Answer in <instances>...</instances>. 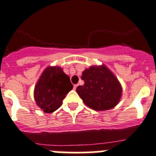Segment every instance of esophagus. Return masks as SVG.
<instances>
[{
  "label": "esophagus",
  "instance_id": "obj_1",
  "mask_svg": "<svg viewBox=\"0 0 156 156\" xmlns=\"http://www.w3.org/2000/svg\"><path fill=\"white\" fill-rule=\"evenodd\" d=\"M77 87H78V85H77V84L74 85V90H76V89H77Z\"/></svg>",
  "mask_w": 156,
  "mask_h": 156
}]
</instances>
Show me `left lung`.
I'll return each instance as SVG.
<instances>
[{
  "label": "left lung",
  "mask_w": 156,
  "mask_h": 156,
  "mask_svg": "<svg viewBox=\"0 0 156 156\" xmlns=\"http://www.w3.org/2000/svg\"><path fill=\"white\" fill-rule=\"evenodd\" d=\"M83 86L77 87L85 104L96 111L108 110L117 105L122 88L117 78L105 66H90L82 72Z\"/></svg>",
  "instance_id": "left-lung-1"
}]
</instances>
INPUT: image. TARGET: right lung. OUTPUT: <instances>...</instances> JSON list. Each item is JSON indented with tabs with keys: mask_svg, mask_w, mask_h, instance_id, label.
<instances>
[{
	"mask_svg": "<svg viewBox=\"0 0 156 156\" xmlns=\"http://www.w3.org/2000/svg\"><path fill=\"white\" fill-rule=\"evenodd\" d=\"M73 89L70 77L62 69L50 66L44 71L35 87L34 98L36 105L50 113L58 109L66 94Z\"/></svg>",
	"mask_w": 156,
	"mask_h": 156,
	"instance_id": "right-lung-1",
	"label": "right lung"
}]
</instances>
